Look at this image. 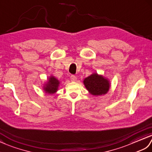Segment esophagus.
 <instances>
[{"label":"esophagus","mask_w":152,"mask_h":152,"mask_svg":"<svg viewBox=\"0 0 152 152\" xmlns=\"http://www.w3.org/2000/svg\"><path fill=\"white\" fill-rule=\"evenodd\" d=\"M70 79L72 80V81H75V80H77V77L75 75H72L70 76Z\"/></svg>","instance_id":"34e87169"}]
</instances>
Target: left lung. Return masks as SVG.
Returning <instances> with one entry per match:
<instances>
[{
	"instance_id": "1",
	"label": "left lung",
	"mask_w": 152,
	"mask_h": 152,
	"mask_svg": "<svg viewBox=\"0 0 152 152\" xmlns=\"http://www.w3.org/2000/svg\"><path fill=\"white\" fill-rule=\"evenodd\" d=\"M83 82L86 89L94 96L105 94L110 87L108 80L97 73H94L86 77Z\"/></svg>"
}]
</instances>
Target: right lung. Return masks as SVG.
Listing matches in <instances>:
<instances>
[{"mask_svg":"<svg viewBox=\"0 0 152 152\" xmlns=\"http://www.w3.org/2000/svg\"><path fill=\"white\" fill-rule=\"evenodd\" d=\"M59 81L54 77H50L49 82L46 84L44 87V90L48 94H54L58 90Z\"/></svg>","mask_w":152,"mask_h":152,"instance_id":"add662e5","label":"right lung"}]
</instances>
